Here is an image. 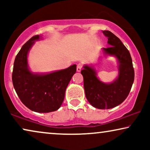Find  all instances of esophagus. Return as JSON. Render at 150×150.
I'll use <instances>...</instances> for the list:
<instances>
[{"instance_id":"1","label":"esophagus","mask_w":150,"mask_h":150,"mask_svg":"<svg viewBox=\"0 0 150 150\" xmlns=\"http://www.w3.org/2000/svg\"><path fill=\"white\" fill-rule=\"evenodd\" d=\"M82 67H83V65H82L81 63H79V64L77 65V67H76V70H77L78 72H80V71H81Z\"/></svg>"}]
</instances>
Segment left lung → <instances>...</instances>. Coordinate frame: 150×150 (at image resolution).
I'll use <instances>...</instances> for the list:
<instances>
[{"label": "left lung", "instance_id": "1", "mask_svg": "<svg viewBox=\"0 0 150 150\" xmlns=\"http://www.w3.org/2000/svg\"><path fill=\"white\" fill-rule=\"evenodd\" d=\"M108 38L110 47L102 48L104 56L115 57L118 76L113 81L105 83L97 76L92 65H85L81 74L88 102L99 109H109L120 105L128 97L134 79V71L130 54L117 37L109 30H102Z\"/></svg>", "mask_w": 150, "mask_h": 150}]
</instances>
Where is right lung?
<instances>
[{
	"mask_svg": "<svg viewBox=\"0 0 150 150\" xmlns=\"http://www.w3.org/2000/svg\"><path fill=\"white\" fill-rule=\"evenodd\" d=\"M35 35L25 43L16 57L12 82L22 103L33 111L50 112L58 110L65 98V90L76 71V65L50 73H34L28 63V52L36 41Z\"/></svg>",
	"mask_w": 150,
	"mask_h": 150,
	"instance_id": "obj_1",
	"label": "right lung"
}]
</instances>
